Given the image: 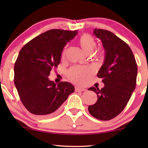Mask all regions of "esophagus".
<instances>
[{
    "label": "esophagus",
    "instance_id": "esophagus-1",
    "mask_svg": "<svg viewBox=\"0 0 148 148\" xmlns=\"http://www.w3.org/2000/svg\"><path fill=\"white\" fill-rule=\"evenodd\" d=\"M86 90V89L82 88V87H75V91H85Z\"/></svg>",
    "mask_w": 148,
    "mask_h": 148
}]
</instances>
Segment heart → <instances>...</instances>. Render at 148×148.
<instances>
[{"mask_svg": "<svg viewBox=\"0 0 148 148\" xmlns=\"http://www.w3.org/2000/svg\"><path fill=\"white\" fill-rule=\"evenodd\" d=\"M78 43L82 50L87 54H90L96 46V41L91 35L84 34L80 36ZM65 52L63 51L62 56H64ZM97 59H101L103 58V52L101 49H98L95 53ZM92 74V71L88 67L73 66L69 70L67 73V76L71 82L77 84H83Z\"/></svg>", "mask_w": 148, "mask_h": 148, "instance_id": "b5f03b06", "label": "heart"}]
</instances>
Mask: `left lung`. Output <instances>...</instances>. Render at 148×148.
I'll use <instances>...</instances> for the list:
<instances>
[{
    "label": "left lung",
    "instance_id": "8db88e82",
    "mask_svg": "<svg viewBox=\"0 0 148 148\" xmlns=\"http://www.w3.org/2000/svg\"><path fill=\"white\" fill-rule=\"evenodd\" d=\"M94 34L101 39L105 49V60L97 74L104 87H92L97 101L88 110L95 118L108 121L121 113L127 106L136 87L137 64L131 49L113 32L95 29Z\"/></svg>",
    "mask_w": 148,
    "mask_h": 148
}]
</instances>
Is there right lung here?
Here are the masks:
<instances>
[{
	"mask_svg": "<svg viewBox=\"0 0 148 148\" xmlns=\"http://www.w3.org/2000/svg\"><path fill=\"white\" fill-rule=\"evenodd\" d=\"M77 31L51 29L35 37L20 50L14 64V84L22 103L41 117L57 114L74 87L66 82L56 84L48 78L60 63L64 47Z\"/></svg>",
	"mask_w": 148,
	"mask_h": 148,
	"instance_id": "add662e5",
	"label": "right lung"
}]
</instances>
